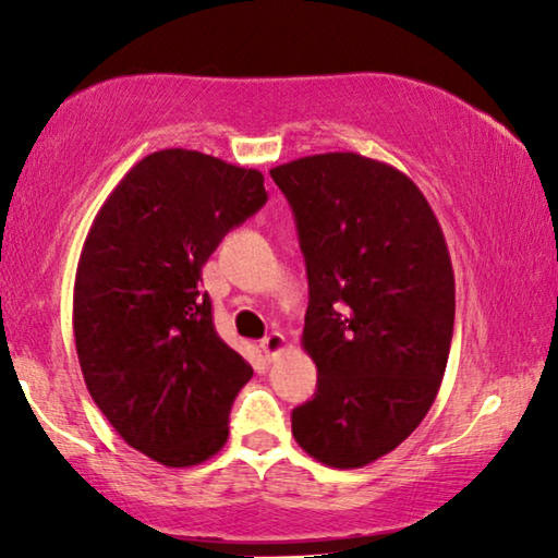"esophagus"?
Here are the masks:
<instances>
[{
	"mask_svg": "<svg viewBox=\"0 0 558 558\" xmlns=\"http://www.w3.org/2000/svg\"><path fill=\"white\" fill-rule=\"evenodd\" d=\"M284 345H287L284 335H281V332H271V335H266V338L262 340V345H258V348H262V353L271 361L274 355H279L281 350H284Z\"/></svg>",
	"mask_w": 558,
	"mask_h": 558,
	"instance_id": "obj_1",
	"label": "esophagus"
}]
</instances>
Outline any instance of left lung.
<instances>
[{"label":"left lung","instance_id":"8db88e82","mask_svg":"<svg viewBox=\"0 0 558 558\" xmlns=\"http://www.w3.org/2000/svg\"><path fill=\"white\" fill-rule=\"evenodd\" d=\"M271 178L307 264L302 345L317 365L292 434L327 468H365L422 424L445 378L454 330L445 233L407 174L355 151L294 159Z\"/></svg>","mask_w":558,"mask_h":558}]
</instances>
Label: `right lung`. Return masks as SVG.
I'll return each instance as SVG.
<instances>
[{"instance_id": "1", "label": "right lung", "mask_w": 558, "mask_h": 558, "mask_svg": "<svg viewBox=\"0 0 558 558\" xmlns=\"http://www.w3.org/2000/svg\"><path fill=\"white\" fill-rule=\"evenodd\" d=\"M266 203L264 174L193 149L147 155L94 218L73 287L90 399L129 447L190 468L228 439L251 365L218 338L203 266Z\"/></svg>"}]
</instances>
